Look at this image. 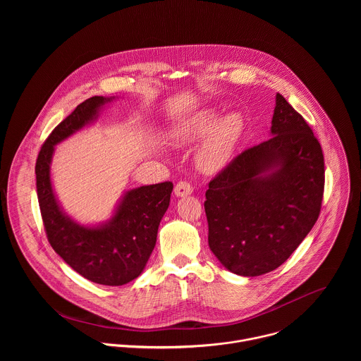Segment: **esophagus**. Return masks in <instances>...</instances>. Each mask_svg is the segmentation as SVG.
Listing matches in <instances>:
<instances>
[{
    "label": "esophagus",
    "mask_w": 361,
    "mask_h": 361,
    "mask_svg": "<svg viewBox=\"0 0 361 361\" xmlns=\"http://www.w3.org/2000/svg\"><path fill=\"white\" fill-rule=\"evenodd\" d=\"M175 196L176 197H186L189 195H192L193 192V188L190 186V183L188 182H179L176 186H175Z\"/></svg>",
    "instance_id": "esophagus-1"
}]
</instances>
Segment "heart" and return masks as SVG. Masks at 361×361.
<instances>
[{
    "instance_id": "1",
    "label": "heart",
    "mask_w": 361,
    "mask_h": 361,
    "mask_svg": "<svg viewBox=\"0 0 361 361\" xmlns=\"http://www.w3.org/2000/svg\"><path fill=\"white\" fill-rule=\"evenodd\" d=\"M245 119L240 112L231 111L222 116L214 108L192 114L171 130L175 145L186 146L203 139L196 150V164L207 173L222 171L233 158L242 140Z\"/></svg>"
}]
</instances>
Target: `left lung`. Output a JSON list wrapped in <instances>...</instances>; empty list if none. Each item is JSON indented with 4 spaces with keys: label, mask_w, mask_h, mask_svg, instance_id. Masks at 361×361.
<instances>
[{
    "label": "left lung",
    "mask_w": 361,
    "mask_h": 361,
    "mask_svg": "<svg viewBox=\"0 0 361 361\" xmlns=\"http://www.w3.org/2000/svg\"><path fill=\"white\" fill-rule=\"evenodd\" d=\"M269 135L238 155L206 192L208 246L228 271L242 276L282 265L309 235L321 209V146L279 93Z\"/></svg>",
    "instance_id": "1"
}]
</instances>
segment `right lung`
Returning <instances> with one entry per match:
<instances>
[{"label":"right lung","instance_id":"obj_1","mask_svg":"<svg viewBox=\"0 0 361 361\" xmlns=\"http://www.w3.org/2000/svg\"><path fill=\"white\" fill-rule=\"evenodd\" d=\"M115 100L94 96L79 104L52 130L36 162L37 197L52 249L83 278L105 286L125 285L145 271L173 189L164 182L125 190L111 216L92 225L80 224L61 206L51 179L55 146L93 125Z\"/></svg>","mask_w":361,"mask_h":361}]
</instances>
